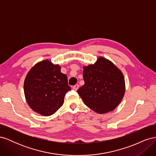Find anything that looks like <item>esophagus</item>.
<instances>
[{
  "label": "esophagus",
  "mask_w": 156,
  "mask_h": 156,
  "mask_svg": "<svg viewBox=\"0 0 156 156\" xmlns=\"http://www.w3.org/2000/svg\"><path fill=\"white\" fill-rule=\"evenodd\" d=\"M72 88L74 90H77V89L79 88V84H75V85L72 87Z\"/></svg>",
  "instance_id": "1"
}]
</instances>
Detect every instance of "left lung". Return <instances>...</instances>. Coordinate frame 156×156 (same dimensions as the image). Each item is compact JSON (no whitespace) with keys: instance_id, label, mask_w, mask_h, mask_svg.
<instances>
[{"instance_id":"left-lung-1","label":"left lung","mask_w":156,"mask_h":156,"mask_svg":"<svg viewBox=\"0 0 156 156\" xmlns=\"http://www.w3.org/2000/svg\"><path fill=\"white\" fill-rule=\"evenodd\" d=\"M84 84L77 92L84 104L99 114L115 109L125 94L123 73L110 60L100 56L83 67Z\"/></svg>"}]
</instances>
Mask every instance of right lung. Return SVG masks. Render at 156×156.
Here are the masks:
<instances>
[{
	"instance_id": "add662e5",
	"label": "right lung",
	"mask_w": 156,
	"mask_h": 156,
	"mask_svg": "<svg viewBox=\"0 0 156 156\" xmlns=\"http://www.w3.org/2000/svg\"><path fill=\"white\" fill-rule=\"evenodd\" d=\"M68 77L60 66L49 60L37 62L27 73L24 93L28 105L43 116L53 115L63 105L65 94L70 90Z\"/></svg>"
}]
</instances>
